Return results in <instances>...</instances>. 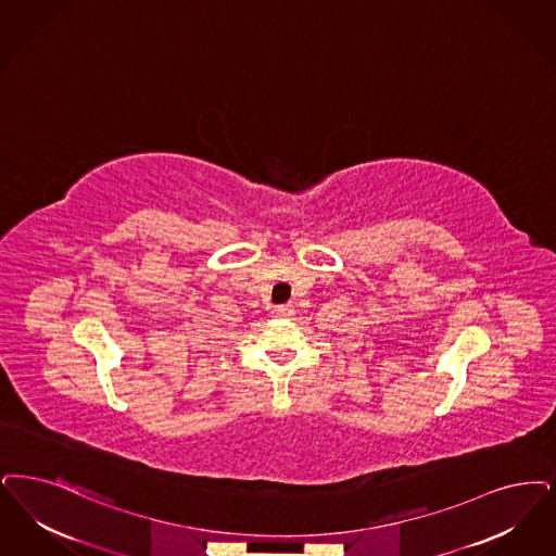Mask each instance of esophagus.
Listing matches in <instances>:
<instances>
[{
	"label": "esophagus",
	"instance_id": "34e87169",
	"mask_svg": "<svg viewBox=\"0 0 556 556\" xmlns=\"http://www.w3.org/2000/svg\"><path fill=\"white\" fill-rule=\"evenodd\" d=\"M277 314H279V316H291V314H293V306H291V304H281V306L277 308Z\"/></svg>",
	"mask_w": 556,
	"mask_h": 556
}]
</instances>
